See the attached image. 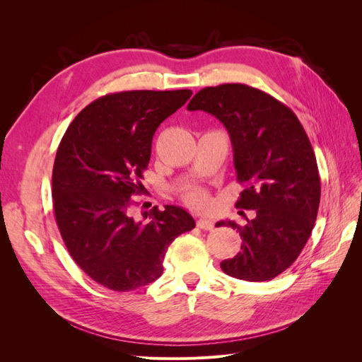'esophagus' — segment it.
<instances>
[{"mask_svg": "<svg viewBox=\"0 0 362 362\" xmlns=\"http://www.w3.org/2000/svg\"><path fill=\"white\" fill-rule=\"evenodd\" d=\"M196 225L201 229H205V231H211L214 228V222L210 221V218H205V217H199L198 221H196Z\"/></svg>", "mask_w": 362, "mask_h": 362, "instance_id": "obj_1", "label": "esophagus"}]
</instances>
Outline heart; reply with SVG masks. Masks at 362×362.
<instances>
[{
	"label": "heart",
	"instance_id": "b5f03b06",
	"mask_svg": "<svg viewBox=\"0 0 362 362\" xmlns=\"http://www.w3.org/2000/svg\"><path fill=\"white\" fill-rule=\"evenodd\" d=\"M185 202L193 206H204L206 204V193L202 189H192L185 193Z\"/></svg>",
	"mask_w": 362,
	"mask_h": 362
}]
</instances>
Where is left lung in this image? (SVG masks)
Returning a JSON list of instances; mask_svg holds the SVG:
<instances>
[{
  "instance_id": "1",
  "label": "left lung",
  "mask_w": 362,
  "mask_h": 362,
  "mask_svg": "<svg viewBox=\"0 0 362 362\" xmlns=\"http://www.w3.org/2000/svg\"><path fill=\"white\" fill-rule=\"evenodd\" d=\"M187 110L206 112L225 125L237 180L245 184L235 205L255 210L245 225L216 223L237 229L243 238L242 250L223 259L222 270L250 282L276 278L300 255L320 204L319 168L302 124L276 98L240 83L205 87Z\"/></svg>"
}]
</instances>
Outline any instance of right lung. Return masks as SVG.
Here are the masks:
<instances>
[{"label": "right lung", "instance_id": "add662e5", "mask_svg": "<svg viewBox=\"0 0 362 362\" xmlns=\"http://www.w3.org/2000/svg\"><path fill=\"white\" fill-rule=\"evenodd\" d=\"M192 90H127L98 98L64 133L52 169V205L64 245L103 287L131 291L158 279L169 245L194 228L166 205L134 218L131 196L144 190L152 136Z\"/></svg>", "mask_w": 362, "mask_h": 362}]
</instances>
